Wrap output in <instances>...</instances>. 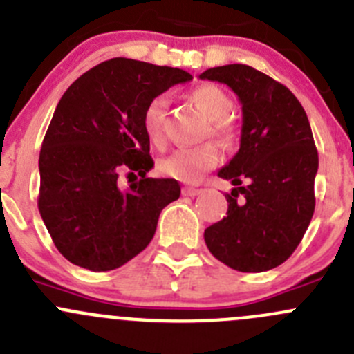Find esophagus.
Listing matches in <instances>:
<instances>
[{
    "label": "esophagus",
    "instance_id": "esophagus-1",
    "mask_svg": "<svg viewBox=\"0 0 354 354\" xmlns=\"http://www.w3.org/2000/svg\"><path fill=\"white\" fill-rule=\"evenodd\" d=\"M202 190L201 188H183V195L187 197H195V195H201Z\"/></svg>",
    "mask_w": 354,
    "mask_h": 354
}]
</instances>
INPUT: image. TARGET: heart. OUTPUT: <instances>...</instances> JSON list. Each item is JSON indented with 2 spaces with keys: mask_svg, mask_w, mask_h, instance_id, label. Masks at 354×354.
Masks as SVG:
<instances>
[{
  "mask_svg": "<svg viewBox=\"0 0 354 354\" xmlns=\"http://www.w3.org/2000/svg\"><path fill=\"white\" fill-rule=\"evenodd\" d=\"M190 100L195 107L209 119V131L225 143H235L239 138V128L226 115L232 112L233 102L223 88L216 84H201L192 90ZM167 100L156 97L149 102L143 112V129L153 145H162L164 124H166ZM221 160V149L218 143L205 142L195 147L174 150L171 156L159 162L160 173L183 183H197L204 173L218 166Z\"/></svg>",
  "mask_w": 354,
  "mask_h": 354,
  "instance_id": "heart-1",
  "label": "heart"
}]
</instances>
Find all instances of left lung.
Returning <instances> with one entry per match:
<instances>
[{
    "label": "left lung",
    "mask_w": 354,
    "mask_h": 354,
    "mask_svg": "<svg viewBox=\"0 0 354 354\" xmlns=\"http://www.w3.org/2000/svg\"><path fill=\"white\" fill-rule=\"evenodd\" d=\"M201 79L230 86L242 104L240 149L218 173L236 188L204 240L236 272H268L289 259L313 218L318 152L310 121L287 86L249 65L207 68Z\"/></svg>",
    "instance_id": "obj_1"
}]
</instances>
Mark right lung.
<instances>
[{
	"label": "right lung",
	"mask_w": 354,
	"mask_h": 354,
	"mask_svg": "<svg viewBox=\"0 0 354 354\" xmlns=\"http://www.w3.org/2000/svg\"><path fill=\"white\" fill-rule=\"evenodd\" d=\"M190 79L181 68L111 58L60 98L41 145L37 207L72 264L91 272L122 266L149 245L160 211L180 197L176 180L147 178L153 160L143 112ZM122 170L140 176L126 191L117 181Z\"/></svg>",
	"instance_id": "add662e5"
}]
</instances>
